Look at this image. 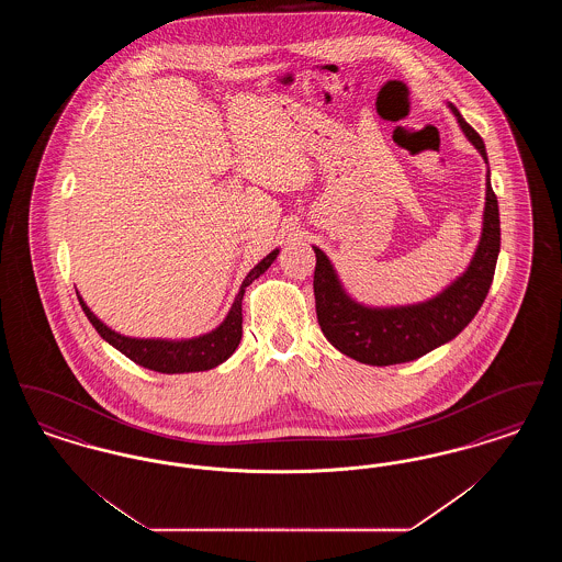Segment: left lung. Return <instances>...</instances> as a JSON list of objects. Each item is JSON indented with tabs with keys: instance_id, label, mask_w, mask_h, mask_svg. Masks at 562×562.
Masks as SVG:
<instances>
[{
	"instance_id": "left-lung-1",
	"label": "left lung",
	"mask_w": 562,
	"mask_h": 562,
	"mask_svg": "<svg viewBox=\"0 0 562 562\" xmlns=\"http://www.w3.org/2000/svg\"><path fill=\"white\" fill-rule=\"evenodd\" d=\"M449 109L453 111L461 133L479 149L488 166L481 134L463 120L453 103H449ZM499 244V206L491 188V170L486 168V198L479 246L465 271L431 299L390 307L364 305L346 291L326 252L312 246L316 252V314L324 337L341 353L371 367L411 362L449 344L479 314L493 282Z\"/></svg>"
}]
</instances>
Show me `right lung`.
Wrapping results in <instances>:
<instances>
[{
	"label": "right lung",
	"mask_w": 562,
	"mask_h": 562,
	"mask_svg": "<svg viewBox=\"0 0 562 562\" xmlns=\"http://www.w3.org/2000/svg\"><path fill=\"white\" fill-rule=\"evenodd\" d=\"M280 248L271 250L268 257H263L255 268L250 269L241 282L240 291L236 294L225 321L206 335L191 337V339H140V337H126L113 328H109L105 322L97 318V314L80 299L81 310L97 328V333L108 341L109 346L122 351L126 358H131L138 367H145L156 373H198V371H211L214 367L223 364L241 339V299L248 284L257 280L261 273L268 271L269 266L276 261Z\"/></svg>",
	"instance_id": "right-lung-1"
}]
</instances>
